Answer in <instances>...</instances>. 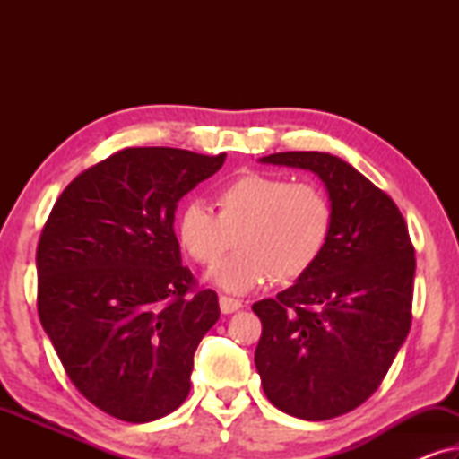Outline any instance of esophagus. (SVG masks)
Returning a JSON list of instances; mask_svg holds the SVG:
<instances>
[{"label":"esophagus","mask_w":459,"mask_h":459,"mask_svg":"<svg viewBox=\"0 0 459 459\" xmlns=\"http://www.w3.org/2000/svg\"><path fill=\"white\" fill-rule=\"evenodd\" d=\"M219 307H221V313H225V316H230V313L240 311L242 307H244V303H242V300L231 299V297H221V299H219Z\"/></svg>","instance_id":"esophagus-1"}]
</instances>
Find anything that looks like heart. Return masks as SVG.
I'll use <instances>...</instances> for the list:
<instances>
[{
	"label": "heart",
	"mask_w": 459,
	"mask_h": 459,
	"mask_svg": "<svg viewBox=\"0 0 459 459\" xmlns=\"http://www.w3.org/2000/svg\"><path fill=\"white\" fill-rule=\"evenodd\" d=\"M215 206L217 215L203 203L186 204L175 219V236L194 261L212 265L236 234V253L206 275L230 294L305 275L322 256L334 223L322 187L273 173L238 175L215 192Z\"/></svg>",
	"instance_id": "obj_1"
}]
</instances>
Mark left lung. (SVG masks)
<instances>
[{
	"mask_svg": "<svg viewBox=\"0 0 459 459\" xmlns=\"http://www.w3.org/2000/svg\"><path fill=\"white\" fill-rule=\"evenodd\" d=\"M263 165L316 173L334 211L330 240L305 275L253 305L263 324V391L294 418L330 420L380 386L411 324L416 259L397 204L328 152H280Z\"/></svg>",
	"mask_w": 459,
	"mask_h": 459,
	"instance_id": "1",
	"label": "left lung"
}]
</instances>
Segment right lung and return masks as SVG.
Listing matches in <instances>:
<instances>
[{
	"label": "right lung",
	"instance_id": "add662e5",
	"mask_svg": "<svg viewBox=\"0 0 459 459\" xmlns=\"http://www.w3.org/2000/svg\"><path fill=\"white\" fill-rule=\"evenodd\" d=\"M225 154L127 148L74 178L37 247V309L68 378L100 410L143 424L190 393L194 353L219 319L194 290L178 203Z\"/></svg>",
	"mask_w": 459,
	"mask_h": 459
}]
</instances>
